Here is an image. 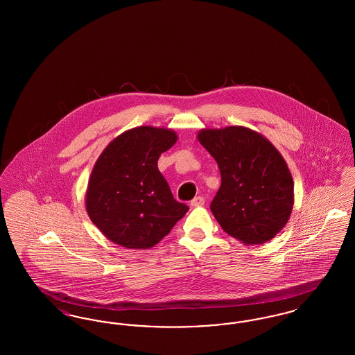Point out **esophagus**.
Masks as SVG:
<instances>
[{
    "label": "esophagus",
    "instance_id": "esophagus-1",
    "mask_svg": "<svg viewBox=\"0 0 355 355\" xmlns=\"http://www.w3.org/2000/svg\"><path fill=\"white\" fill-rule=\"evenodd\" d=\"M205 205V198L203 197H196L194 200H191L190 206L191 207H198V206H203Z\"/></svg>",
    "mask_w": 355,
    "mask_h": 355
}]
</instances>
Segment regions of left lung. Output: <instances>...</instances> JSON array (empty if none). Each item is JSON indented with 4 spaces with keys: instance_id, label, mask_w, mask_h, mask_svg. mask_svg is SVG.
Here are the masks:
<instances>
[{
    "instance_id": "obj_1",
    "label": "left lung",
    "mask_w": 355,
    "mask_h": 355,
    "mask_svg": "<svg viewBox=\"0 0 355 355\" xmlns=\"http://www.w3.org/2000/svg\"><path fill=\"white\" fill-rule=\"evenodd\" d=\"M197 139L220 168V187L210 209L223 232L245 245L270 241L294 205V182L282 154L245 126L202 129Z\"/></svg>"
}]
</instances>
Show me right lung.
<instances>
[{"label": "right lung", "mask_w": 355, "mask_h": 355, "mask_svg": "<svg viewBox=\"0 0 355 355\" xmlns=\"http://www.w3.org/2000/svg\"><path fill=\"white\" fill-rule=\"evenodd\" d=\"M168 128L139 126L116 137L96 161L85 194L89 218L126 249H150L189 210L174 200L157 161L177 142Z\"/></svg>", "instance_id": "1"}]
</instances>
